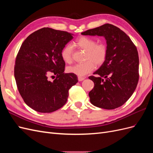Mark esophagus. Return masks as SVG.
<instances>
[{"mask_svg": "<svg viewBox=\"0 0 153 153\" xmlns=\"http://www.w3.org/2000/svg\"><path fill=\"white\" fill-rule=\"evenodd\" d=\"M84 79H85V77H82V76H78V81L81 82V81H82V80H84Z\"/></svg>", "mask_w": 153, "mask_h": 153, "instance_id": "esophagus-1", "label": "esophagus"}]
</instances>
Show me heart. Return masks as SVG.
I'll use <instances>...</instances> for the list:
<instances>
[{"label": "heart", "instance_id": "1", "mask_svg": "<svg viewBox=\"0 0 153 153\" xmlns=\"http://www.w3.org/2000/svg\"><path fill=\"white\" fill-rule=\"evenodd\" d=\"M74 45L78 48L86 51L85 60L87 61L76 64L68 68V71L78 76H84L92 72L97 65L102 64L106 59L108 54L107 46L105 43H96L94 39L87 36H82L78 38ZM73 49L70 44L66 45L61 51V57L66 63H70L72 61Z\"/></svg>", "mask_w": 153, "mask_h": 153}]
</instances>
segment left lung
<instances>
[{
    "label": "left lung",
    "instance_id": "1",
    "mask_svg": "<svg viewBox=\"0 0 153 153\" xmlns=\"http://www.w3.org/2000/svg\"><path fill=\"white\" fill-rule=\"evenodd\" d=\"M82 35L103 36L108 54L105 61L90 76L94 87L89 93L97 107L112 110L126 102L135 91L139 78V58L136 46L118 27L106 24L82 32Z\"/></svg>",
    "mask_w": 153,
    "mask_h": 153
}]
</instances>
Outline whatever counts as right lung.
Instances as JSON below:
<instances>
[{"label":"right lung","instance_id":"obj_1","mask_svg":"<svg viewBox=\"0 0 153 153\" xmlns=\"http://www.w3.org/2000/svg\"><path fill=\"white\" fill-rule=\"evenodd\" d=\"M73 38L66 31L44 27L30 34L16 55L15 78L24 102L37 112L50 113L66 104L69 89L78 82L65 73L61 51ZM50 76H56L50 81Z\"/></svg>","mask_w":153,"mask_h":153}]
</instances>
